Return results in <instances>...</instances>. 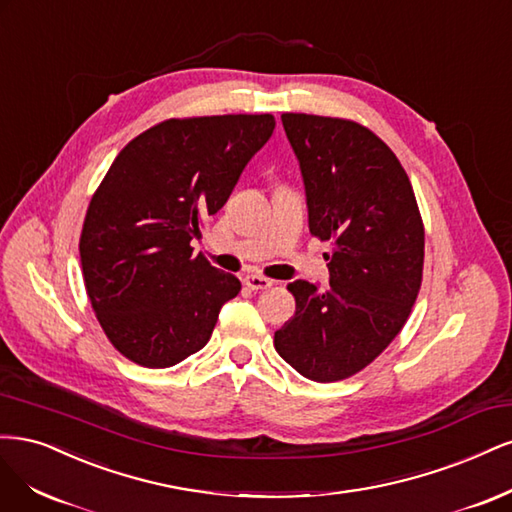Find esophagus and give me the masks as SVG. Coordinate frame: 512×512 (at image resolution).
Here are the masks:
<instances>
[{
    "mask_svg": "<svg viewBox=\"0 0 512 512\" xmlns=\"http://www.w3.org/2000/svg\"><path fill=\"white\" fill-rule=\"evenodd\" d=\"M244 285L249 287V289H253V291H263V289H270L274 283L270 278H263V276H259V274H249L244 278Z\"/></svg>",
    "mask_w": 512,
    "mask_h": 512,
    "instance_id": "esophagus-1",
    "label": "esophagus"
}]
</instances>
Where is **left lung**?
Returning a JSON list of instances; mask_svg holds the SVG:
<instances>
[{"instance_id":"1","label":"left lung","mask_w":512,"mask_h":512,"mask_svg":"<svg viewBox=\"0 0 512 512\" xmlns=\"http://www.w3.org/2000/svg\"><path fill=\"white\" fill-rule=\"evenodd\" d=\"M300 163L310 234L332 240L329 287L293 280L295 315L274 334L291 368L342 381L381 355L417 300L425 234L410 180L391 148L353 121L283 114Z\"/></svg>"}]
</instances>
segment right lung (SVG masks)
<instances>
[{
	"label": "right lung",
	"mask_w": 512,
	"mask_h": 512,
	"mask_svg": "<svg viewBox=\"0 0 512 512\" xmlns=\"http://www.w3.org/2000/svg\"><path fill=\"white\" fill-rule=\"evenodd\" d=\"M276 127L272 114L170 119L131 140L89 204L80 263L97 321L127 359L170 368L206 346L240 280L197 255Z\"/></svg>",
	"instance_id": "obj_1"
}]
</instances>
